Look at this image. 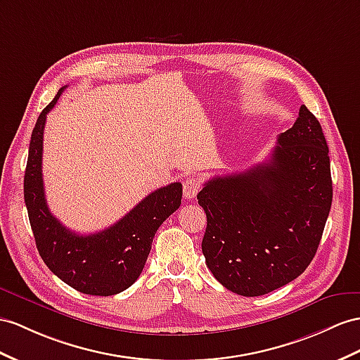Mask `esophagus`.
Masks as SVG:
<instances>
[{
  "instance_id": "esophagus-1",
  "label": "esophagus",
  "mask_w": 360,
  "mask_h": 360,
  "mask_svg": "<svg viewBox=\"0 0 360 360\" xmlns=\"http://www.w3.org/2000/svg\"><path fill=\"white\" fill-rule=\"evenodd\" d=\"M182 188H184V198L193 199V198L198 196V193L200 190V184L196 178H186Z\"/></svg>"
}]
</instances>
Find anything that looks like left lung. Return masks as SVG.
<instances>
[{
  "mask_svg": "<svg viewBox=\"0 0 360 360\" xmlns=\"http://www.w3.org/2000/svg\"><path fill=\"white\" fill-rule=\"evenodd\" d=\"M330 156L306 106L276 138L271 158L242 173L211 178L198 202L207 214L202 252L228 290L260 297L306 271L330 213Z\"/></svg>",
  "mask_w": 360,
  "mask_h": 360,
  "instance_id": "obj_1",
  "label": "left lung"
}]
</instances>
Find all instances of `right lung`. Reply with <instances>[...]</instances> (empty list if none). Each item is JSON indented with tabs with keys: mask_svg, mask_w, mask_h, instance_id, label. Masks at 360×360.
<instances>
[{
	"mask_svg": "<svg viewBox=\"0 0 360 360\" xmlns=\"http://www.w3.org/2000/svg\"><path fill=\"white\" fill-rule=\"evenodd\" d=\"M65 88L45 108L32 132L24 174V200L39 255L49 269L82 293L109 297L126 290L140 276L155 233L181 205L182 184L173 182L146 196L103 231L80 236L54 217L45 200L42 143L47 114Z\"/></svg>",
	"mask_w": 360,
	"mask_h": 360,
	"instance_id": "obj_1",
	"label": "right lung"
}]
</instances>
